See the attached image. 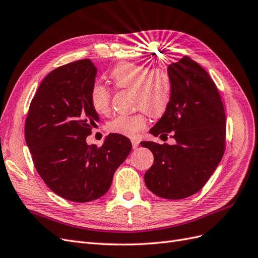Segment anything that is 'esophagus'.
Instances as JSON below:
<instances>
[{
	"mask_svg": "<svg viewBox=\"0 0 258 258\" xmlns=\"http://www.w3.org/2000/svg\"><path fill=\"white\" fill-rule=\"evenodd\" d=\"M132 145H133V148L136 149V148L139 146V141L136 140V139H133V140H132Z\"/></svg>",
	"mask_w": 258,
	"mask_h": 258,
	"instance_id": "1",
	"label": "esophagus"
}]
</instances>
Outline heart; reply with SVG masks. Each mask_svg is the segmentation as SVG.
<instances>
[{"instance_id": "obj_1", "label": "heart", "mask_w": 258, "mask_h": 258, "mask_svg": "<svg viewBox=\"0 0 258 258\" xmlns=\"http://www.w3.org/2000/svg\"><path fill=\"white\" fill-rule=\"evenodd\" d=\"M110 77L113 84L121 89L134 91L136 107L144 108L151 115L160 117L167 110L171 99V78L163 68L150 70L148 65L121 62L114 66ZM91 105L99 114L110 110V92L96 84L91 90ZM148 125L146 111L136 114H122L114 118L108 125L111 133L127 137H135Z\"/></svg>"}]
</instances>
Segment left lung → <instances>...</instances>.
I'll return each instance as SVG.
<instances>
[{"instance_id": "left-lung-1", "label": "left lung", "mask_w": 258, "mask_h": 258, "mask_svg": "<svg viewBox=\"0 0 258 258\" xmlns=\"http://www.w3.org/2000/svg\"><path fill=\"white\" fill-rule=\"evenodd\" d=\"M167 72L171 99L150 134L172 132L176 144L140 145L154 156L145 173L147 187L162 198L182 199L201 190L217 169L225 148L226 119L217 86L201 65L183 56Z\"/></svg>"}]
</instances>
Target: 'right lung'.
<instances>
[{
    "instance_id": "add662e5",
    "label": "right lung",
    "mask_w": 258,
    "mask_h": 258,
    "mask_svg": "<svg viewBox=\"0 0 258 258\" xmlns=\"http://www.w3.org/2000/svg\"><path fill=\"white\" fill-rule=\"evenodd\" d=\"M96 74L90 60L49 73L32 99L24 126L41 179L56 195L76 203L105 195L132 150L130 139L120 134L106 136L101 148L87 144L99 122L90 98Z\"/></svg>"
}]
</instances>
